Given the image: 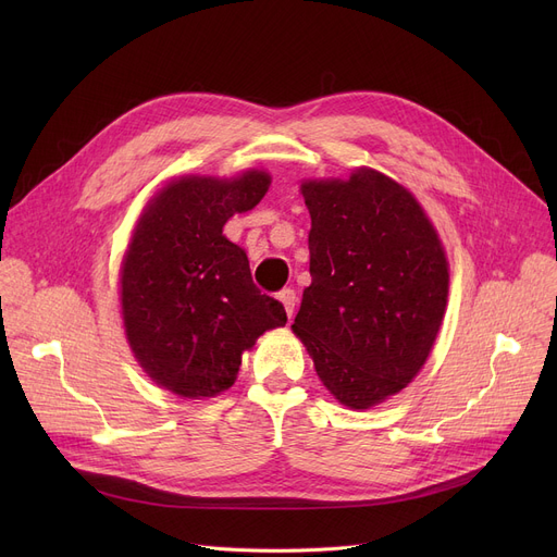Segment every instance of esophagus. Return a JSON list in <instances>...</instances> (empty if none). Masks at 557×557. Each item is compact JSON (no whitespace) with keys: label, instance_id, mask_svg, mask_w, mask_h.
<instances>
[{"label":"esophagus","instance_id":"obj_1","mask_svg":"<svg viewBox=\"0 0 557 557\" xmlns=\"http://www.w3.org/2000/svg\"><path fill=\"white\" fill-rule=\"evenodd\" d=\"M277 300L284 305V309H286L288 318L294 315V311H296V302H298V298H296V290H294V288H282L280 294H277Z\"/></svg>","mask_w":557,"mask_h":557}]
</instances>
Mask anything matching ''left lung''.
<instances>
[{"instance_id":"1","label":"left lung","mask_w":557,"mask_h":557,"mask_svg":"<svg viewBox=\"0 0 557 557\" xmlns=\"http://www.w3.org/2000/svg\"><path fill=\"white\" fill-rule=\"evenodd\" d=\"M309 273L290 325L325 388L370 408L424 366L449 294V263L413 194L374 169L307 181Z\"/></svg>"}]
</instances>
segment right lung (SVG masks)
<instances>
[{"mask_svg": "<svg viewBox=\"0 0 557 557\" xmlns=\"http://www.w3.org/2000/svg\"><path fill=\"white\" fill-rule=\"evenodd\" d=\"M267 171L169 183L139 216L122 263L126 338L144 372L173 395L227 391L242 355L286 325L282 302L255 286L246 250L223 237L230 216L269 191Z\"/></svg>", "mask_w": 557, "mask_h": 557, "instance_id": "obj_1", "label": "right lung"}]
</instances>
